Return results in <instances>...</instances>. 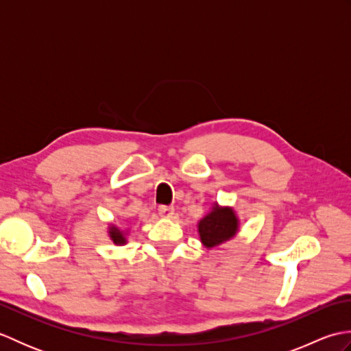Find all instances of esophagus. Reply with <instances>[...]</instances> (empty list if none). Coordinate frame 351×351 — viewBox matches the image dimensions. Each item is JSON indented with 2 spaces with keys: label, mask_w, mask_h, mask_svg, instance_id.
Returning a JSON list of instances; mask_svg holds the SVG:
<instances>
[{
  "label": "esophagus",
  "mask_w": 351,
  "mask_h": 351,
  "mask_svg": "<svg viewBox=\"0 0 351 351\" xmlns=\"http://www.w3.org/2000/svg\"><path fill=\"white\" fill-rule=\"evenodd\" d=\"M158 214L161 215V217L170 219L171 215L175 214V208L170 206V205H160V206H158Z\"/></svg>",
  "instance_id": "34e87169"
}]
</instances>
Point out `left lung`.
<instances>
[{
	"label": "left lung",
	"instance_id": "8db88e82",
	"mask_svg": "<svg viewBox=\"0 0 351 351\" xmlns=\"http://www.w3.org/2000/svg\"><path fill=\"white\" fill-rule=\"evenodd\" d=\"M238 229V220L230 208H219L206 215L199 223L200 240L206 247H214L223 241L232 238Z\"/></svg>",
	"mask_w": 351,
	"mask_h": 351
}]
</instances>
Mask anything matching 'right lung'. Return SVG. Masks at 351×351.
<instances>
[{"mask_svg":"<svg viewBox=\"0 0 351 351\" xmlns=\"http://www.w3.org/2000/svg\"><path fill=\"white\" fill-rule=\"evenodd\" d=\"M110 235H111V240H113L116 244H123V243H125L123 235H122L121 232H119V230H117L116 228H111Z\"/></svg>","mask_w":351,"mask_h":351,"instance_id":"1","label":"right lung"}]
</instances>
